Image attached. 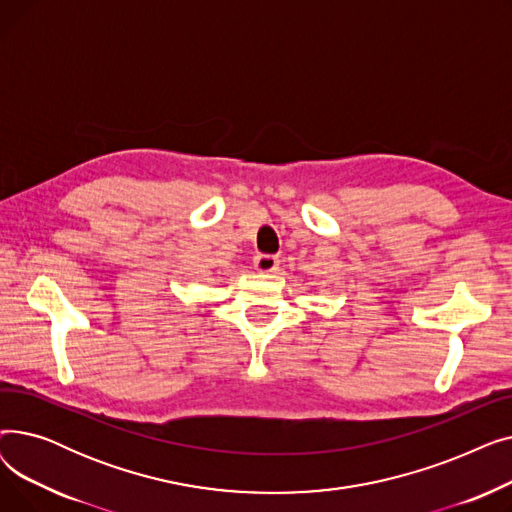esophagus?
Masks as SVG:
<instances>
[{"mask_svg":"<svg viewBox=\"0 0 512 512\" xmlns=\"http://www.w3.org/2000/svg\"><path fill=\"white\" fill-rule=\"evenodd\" d=\"M278 257L276 255H257L253 265L259 274H272L278 270Z\"/></svg>","mask_w":512,"mask_h":512,"instance_id":"1","label":"esophagus"}]
</instances>
